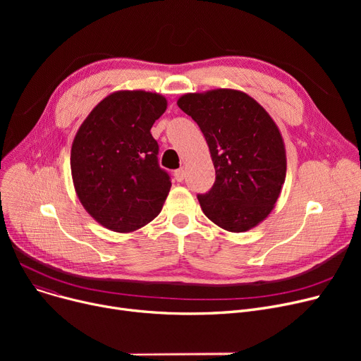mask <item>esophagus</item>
Masks as SVG:
<instances>
[{
    "label": "esophagus",
    "mask_w": 361,
    "mask_h": 361,
    "mask_svg": "<svg viewBox=\"0 0 361 361\" xmlns=\"http://www.w3.org/2000/svg\"><path fill=\"white\" fill-rule=\"evenodd\" d=\"M184 177H185V171L183 169V168H180V169H176V173H174V178L180 183V181H183L184 180Z\"/></svg>",
    "instance_id": "1"
}]
</instances>
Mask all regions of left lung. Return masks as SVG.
<instances>
[{"mask_svg":"<svg viewBox=\"0 0 361 361\" xmlns=\"http://www.w3.org/2000/svg\"><path fill=\"white\" fill-rule=\"evenodd\" d=\"M177 105L200 127L216 180L199 195L203 214L230 233H244L268 218L287 174L286 145L257 101L237 89L185 93Z\"/></svg>","mask_w":361,"mask_h":361,"instance_id":"left-lung-1","label":"left lung"}]
</instances>
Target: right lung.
I'll list each match as a JSON object with an SVG mask.
<instances>
[{
  "label": "right lung",
  "instance_id": "right-lung-1",
  "mask_svg": "<svg viewBox=\"0 0 361 361\" xmlns=\"http://www.w3.org/2000/svg\"><path fill=\"white\" fill-rule=\"evenodd\" d=\"M166 98L146 90L109 93L75 133L71 177L86 212L105 228L133 233L154 221L169 193L150 128Z\"/></svg>",
  "mask_w": 361,
  "mask_h": 361
}]
</instances>
